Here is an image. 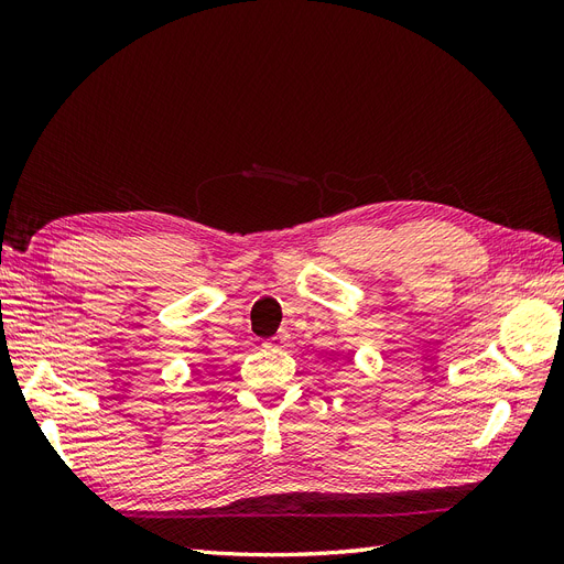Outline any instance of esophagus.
I'll return each mask as SVG.
<instances>
[{"label":"esophagus","instance_id":"esophagus-1","mask_svg":"<svg viewBox=\"0 0 564 564\" xmlns=\"http://www.w3.org/2000/svg\"><path fill=\"white\" fill-rule=\"evenodd\" d=\"M286 340H289V334H286V332H280V334H275L272 338H268L263 346H265V348H282V346L286 344Z\"/></svg>","mask_w":564,"mask_h":564}]
</instances>
